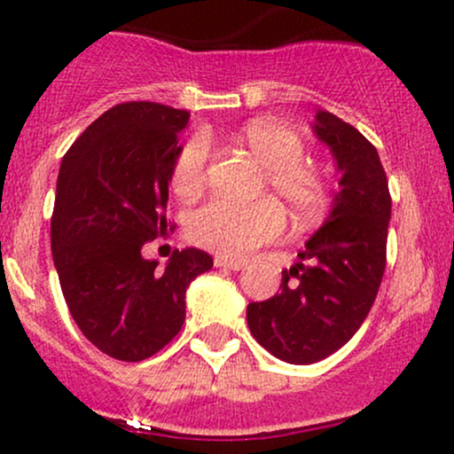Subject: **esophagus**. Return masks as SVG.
Returning a JSON list of instances; mask_svg holds the SVG:
<instances>
[{"label":"esophagus","mask_w":454,"mask_h":454,"mask_svg":"<svg viewBox=\"0 0 454 454\" xmlns=\"http://www.w3.org/2000/svg\"><path fill=\"white\" fill-rule=\"evenodd\" d=\"M213 264H215L217 269H228V270H241L245 264L239 262V260H228L223 256H217L215 260H213Z\"/></svg>","instance_id":"esophagus-1"}]
</instances>
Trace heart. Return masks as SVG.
Listing matches in <instances>:
<instances>
[{
    "label": "heart",
    "mask_w": 454,
    "mask_h": 454,
    "mask_svg": "<svg viewBox=\"0 0 454 454\" xmlns=\"http://www.w3.org/2000/svg\"><path fill=\"white\" fill-rule=\"evenodd\" d=\"M237 143L264 166V185L288 205L301 220L314 217L326 205L328 185L320 166L303 158L305 145L294 129L269 119L249 121L237 132ZM209 143L192 137L181 147L173 168V190L181 198L200 194L207 181ZM286 228V215L273 198L249 205L211 200L187 217L192 243L226 258H245L254 249L273 243Z\"/></svg>",
    "instance_id": "b5f03b06"
}]
</instances>
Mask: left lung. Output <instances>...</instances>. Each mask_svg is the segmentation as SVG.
Masks as SVG:
<instances>
[{"label":"left lung","mask_w":454,"mask_h":454,"mask_svg":"<svg viewBox=\"0 0 454 454\" xmlns=\"http://www.w3.org/2000/svg\"><path fill=\"white\" fill-rule=\"evenodd\" d=\"M311 129L335 160L340 190L299 262L281 270L279 293L247 305L256 341L293 364L322 361L352 340L387 267L390 194L376 147L328 111H316Z\"/></svg>","instance_id":"left-lung-1"}]
</instances>
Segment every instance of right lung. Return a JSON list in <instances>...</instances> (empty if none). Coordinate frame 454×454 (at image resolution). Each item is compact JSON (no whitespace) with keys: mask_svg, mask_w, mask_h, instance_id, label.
I'll use <instances>...</instances> for the list:
<instances>
[{"mask_svg":"<svg viewBox=\"0 0 454 454\" xmlns=\"http://www.w3.org/2000/svg\"><path fill=\"white\" fill-rule=\"evenodd\" d=\"M187 121L190 113L164 104H117L61 160L51 220L61 293L82 335L117 361H145L173 340L187 286L213 267L196 247L175 249L164 269L143 256L145 243L168 234V184Z\"/></svg>","mask_w":454,"mask_h":454,"instance_id":"add662e5","label":"right lung"}]
</instances>
